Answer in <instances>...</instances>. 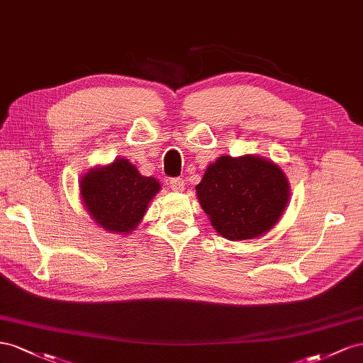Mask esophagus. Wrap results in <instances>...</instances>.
<instances>
[{"instance_id": "esophagus-1", "label": "esophagus", "mask_w": 363, "mask_h": 363, "mask_svg": "<svg viewBox=\"0 0 363 363\" xmlns=\"http://www.w3.org/2000/svg\"><path fill=\"white\" fill-rule=\"evenodd\" d=\"M169 185H170V189H172L173 191H184V189H185L184 179H181V178H172V179L169 181Z\"/></svg>"}]
</instances>
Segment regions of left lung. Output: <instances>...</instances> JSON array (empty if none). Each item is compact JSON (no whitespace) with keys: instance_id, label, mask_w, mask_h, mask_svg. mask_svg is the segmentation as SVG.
Instances as JSON below:
<instances>
[{"instance_id":"1","label":"left lung","mask_w":363,"mask_h":363,"mask_svg":"<svg viewBox=\"0 0 363 363\" xmlns=\"http://www.w3.org/2000/svg\"><path fill=\"white\" fill-rule=\"evenodd\" d=\"M196 193L217 233L228 240H247L272 230L286 210L291 189L275 162L243 155L210 164Z\"/></svg>"}]
</instances>
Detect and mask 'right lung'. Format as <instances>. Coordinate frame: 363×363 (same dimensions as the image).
Returning <instances> with one entry per match:
<instances>
[{
    "label": "right lung",
    "instance_id": "add662e5",
    "mask_svg": "<svg viewBox=\"0 0 363 363\" xmlns=\"http://www.w3.org/2000/svg\"><path fill=\"white\" fill-rule=\"evenodd\" d=\"M161 189L128 160L117 158L82 176L80 196L91 219L109 233L128 234L137 228L147 205Z\"/></svg>",
    "mask_w": 363,
    "mask_h": 363
}]
</instances>
